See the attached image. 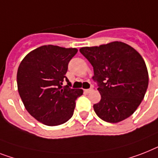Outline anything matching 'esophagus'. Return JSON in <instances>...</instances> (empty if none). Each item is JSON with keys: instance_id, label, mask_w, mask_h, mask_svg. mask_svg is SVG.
<instances>
[{"instance_id": "34e87169", "label": "esophagus", "mask_w": 158, "mask_h": 158, "mask_svg": "<svg viewBox=\"0 0 158 158\" xmlns=\"http://www.w3.org/2000/svg\"><path fill=\"white\" fill-rule=\"evenodd\" d=\"M92 90H93L92 88H88V89H84V92H85L86 93H89V92H92Z\"/></svg>"}]
</instances>
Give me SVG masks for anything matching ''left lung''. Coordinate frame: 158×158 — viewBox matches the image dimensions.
<instances>
[{
    "mask_svg": "<svg viewBox=\"0 0 158 158\" xmlns=\"http://www.w3.org/2000/svg\"><path fill=\"white\" fill-rule=\"evenodd\" d=\"M93 66L101 101L94 104L97 115L117 123L136 110L148 88V73L143 57L131 46L121 41L79 49Z\"/></svg>",
    "mask_w": 158,
    "mask_h": 158,
    "instance_id": "8db88e82",
    "label": "left lung"
}]
</instances>
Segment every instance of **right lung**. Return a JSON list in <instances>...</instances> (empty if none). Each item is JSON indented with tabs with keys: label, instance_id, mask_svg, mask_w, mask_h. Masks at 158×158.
Wrapping results in <instances>:
<instances>
[{
	"label": "right lung",
	"instance_id": "1",
	"mask_svg": "<svg viewBox=\"0 0 158 158\" xmlns=\"http://www.w3.org/2000/svg\"><path fill=\"white\" fill-rule=\"evenodd\" d=\"M75 48L40 46L23 59L17 72L19 96L26 110L37 121L47 126L65 123L72 117L75 100L83 89L62 88L68 63L77 53Z\"/></svg>",
	"mask_w": 158,
	"mask_h": 158
}]
</instances>
